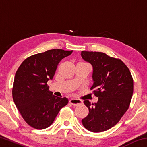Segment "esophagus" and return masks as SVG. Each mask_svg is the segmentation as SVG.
<instances>
[{"label": "esophagus", "mask_w": 147, "mask_h": 147, "mask_svg": "<svg viewBox=\"0 0 147 147\" xmlns=\"http://www.w3.org/2000/svg\"><path fill=\"white\" fill-rule=\"evenodd\" d=\"M69 102L73 106H77L80 105V104H82L83 101L81 100H78V99H71V100H69Z\"/></svg>", "instance_id": "esophagus-1"}]
</instances>
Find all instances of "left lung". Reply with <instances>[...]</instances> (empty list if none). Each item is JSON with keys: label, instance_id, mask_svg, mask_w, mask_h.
Here are the masks:
<instances>
[{"label": "left lung", "instance_id": "obj_1", "mask_svg": "<svg viewBox=\"0 0 147 147\" xmlns=\"http://www.w3.org/2000/svg\"><path fill=\"white\" fill-rule=\"evenodd\" d=\"M81 56L93 66L91 89L98 98L94 104L84 100L89 114L82 123L89 131L102 132L117 124L128 110L134 91L132 76L120 59L100 52L82 51Z\"/></svg>", "mask_w": 147, "mask_h": 147}]
</instances>
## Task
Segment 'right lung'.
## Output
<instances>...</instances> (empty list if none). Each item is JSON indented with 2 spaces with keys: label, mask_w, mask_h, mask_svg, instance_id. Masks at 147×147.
Returning a JSON list of instances; mask_svg holds the SVG:
<instances>
[{
  "label": "right lung",
  "mask_w": 147,
  "mask_h": 147,
  "mask_svg": "<svg viewBox=\"0 0 147 147\" xmlns=\"http://www.w3.org/2000/svg\"><path fill=\"white\" fill-rule=\"evenodd\" d=\"M73 51L52 49L24 59L14 78L12 96L14 103L26 123L42 130L53 123L68 99L59 98L49 90L47 82L53 80L62 59Z\"/></svg>",
  "instance_id": "right-lung-1"
}]
</instances>
